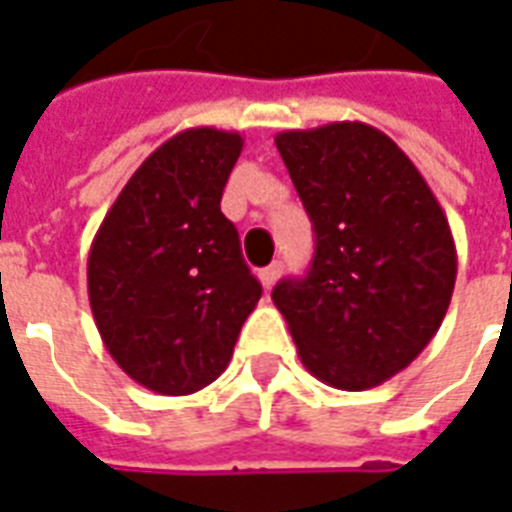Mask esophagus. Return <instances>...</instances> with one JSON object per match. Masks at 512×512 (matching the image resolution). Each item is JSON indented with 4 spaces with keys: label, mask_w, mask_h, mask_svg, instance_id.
Masks as SVG:
<instances>
[{
    "label": "esophagus",
    "mask_w": 512,
    "mask_h": 512,
    "mask_svg": "<svg viewBox=\"0 0 512 512\" xmlns=\"http://www.w3.org/2000/svg\"><path fill=\"white\" fill-rule=\"evenodd\" d=\"M281 272H283L281 261H272L270 267H264V270L259 272L261 286H264V289H272V286H275V281L281 278Z\"/></svg>",
    "instance_id": "1"
}]
</instances>
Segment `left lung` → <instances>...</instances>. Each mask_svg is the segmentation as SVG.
I'll return each instance as SVG.
<instances>
[{
	"mask_svg": "<svg viewBox=\"0 0 512 512\" xmlns=\"http://www.w3.org/2000/svg\"><path fill=\"white\" fill-rule=\"evenodd\" d=\"M275 147L316 234L302 281H281L302 365L335 390H371L431 343L458 256L445 212L393 138L365 122L283 130Z\"/></svg>",
	"mask_w": 512,
	"mask_h": 512,
	"instance_id": "obj_1",
	"label": "left lung"
}]
</instances>
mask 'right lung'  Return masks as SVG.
<instances>
[{"label": "right lung", "mask_w": 512, "mask_h": 512, "mask_svg": "<svg viewBox=\"0 0 512 512\" xmlns=\"http://www.w3.org/2000/svg\"><path fill=\"white\" fill-rule=\"evenodd\" d=\"M242 152L234 130L163 141L111 204L92 240L87 289L108 354L160 395L218 379L261 297L220 196Z\"/></svg>", "instance_id": "right-lung-1"}]
</instances>
